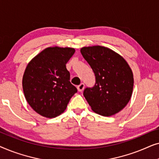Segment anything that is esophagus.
Instances as JSON below:
<instances>
[{"instance_id": "esophagus-1", "label": "esophagus", "mask_w": 159, "mask_h": 159, "mask_svg": "<svg viewBox=\"0 0 159 159\" xmlns=\"http://www.w3.org/2000/svg\"><path fill=\"white\" fill-rule=\"evenodd\" d=\"M84 83H81L80 84V85L77 86L78 91H80V92H82V91L84 90Z\"/></svg>"}]
</instances>
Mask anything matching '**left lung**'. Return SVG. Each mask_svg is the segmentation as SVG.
I'll return each mask as SVG.
<instances>
[{
    "label": "left lung",
    "mask_w": 159,
    "mask_h": 159,
    "mask_svg": "<svg viewBox=\"0 0 159 159\" xmlns=\"http://www.w3.org/2000/svg\"><path fill=\"white\" fill-rule=\"evenodd\" d=\"M80 52L95 76V85L83 93L92 110L103 116L119 112L133 90V74L129 64L122 56L103 46L83 47Z\"/></svg>",
    "instance_id": "left-lung-1"
}]
</instances>
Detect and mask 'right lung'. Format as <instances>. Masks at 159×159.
Wrapping results in <instances>:
<instances>
[{
    "label": "right lung",
    "mask_w": 159,
    "mask_h": 159,
    "mask_svg": "<svg viewBox=\"0 0 159 159\" xmlns=\"http://www.w3.org/2000/svg\"><path fill=\"white\" fill-rule=\"evenodd\" d=\"M75 52L72 48H47L26 67L22 79L24 94L32 109L41 116H59L77 92L69 81L70 74L66 67Z\"/></svg>",
    "instance_id": "right-lung-1"
}]
</instances>
